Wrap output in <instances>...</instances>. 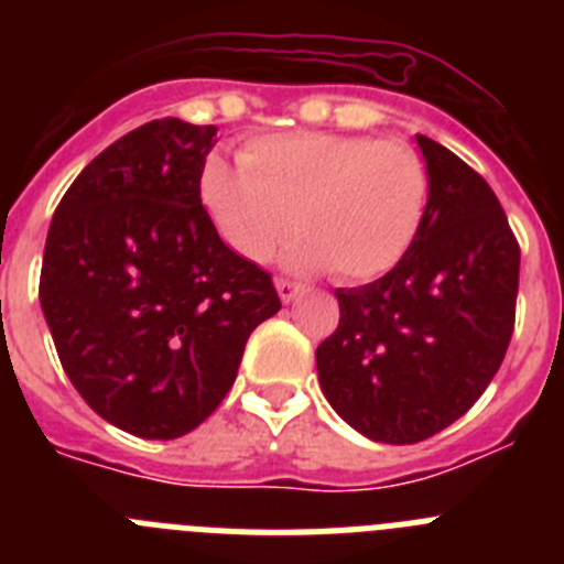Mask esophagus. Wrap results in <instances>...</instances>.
<instances>
[{
    "mask_svg": "<svg viewBox=\"0 0 564 564\" xmlns=\"http://www.w3.org/2000/svg\"><path fill=\"white\" fill-rule=\"evenodd\" d=\"M276 291H279V299H282V302H293V299L299 296V291H302V285H299V282H293V279L279 276Z\"/></svg>",
    "mask_w": 564,
    "mask_h": 564,
    "instance_id": "obj_1",
    "label": "esophagus"
}]
</instances>
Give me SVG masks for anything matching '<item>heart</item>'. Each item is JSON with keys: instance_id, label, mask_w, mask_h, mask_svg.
Segmentation results:
<instances>
[{"instance_id": "1", "label": "heart", "mask_w": 564, "mask_h": 564, "mask_svg": "<svg viewBox=\"0 0 564 564\" xmlns=\"http://www.w3.org/2000/svg\"><path fill=\"white\" fill-rule=\"evenodd\" d=\"M430 194L421 152L370 134H268L242 149V166L208 154L200 169V200L234 251L265 262L296 226L293 265L347 282L383 276L410 253Z\"/></svg>"}]
</instances>
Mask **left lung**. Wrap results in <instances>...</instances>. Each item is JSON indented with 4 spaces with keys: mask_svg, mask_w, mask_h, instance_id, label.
<instances>
[{
    "mask_svg": "<svg viewBox=\"0 0 564 564\" xmlns=\"http://www.w3.org/2000/svg\"><path fill=\"white\" fill-rule=\"evenodd\" d=\"M432 177L410 253L361 288H338L318 344L322 392L352 430L417 443L466 415L514 333L520 242L497 194L455 152L417 134Z\"/></svg>",
    "mask_w": 564,
    "mask_h": 564,
    "instance_id": "1",
    "label": "left lung"
}]
</instances>
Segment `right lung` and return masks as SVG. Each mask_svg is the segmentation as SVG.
<instances>
[{"mask_svg":"<svg viewBox=\"0 0 564 564\" xmlns=\"http://www.w3.org/2000/svg\"><path fill=\"white\" fill-rule=\"evenodd\" d=\"M217 127L163 118L118 138L64 192L39 299L78 395L118 430L172 441L231 390L271 273L226 246L200 203Z\"/></svg>","mask_w":564,"mask_h":564,"instance_id":"right-lung-1","label":"right lung"}]
</instances>
